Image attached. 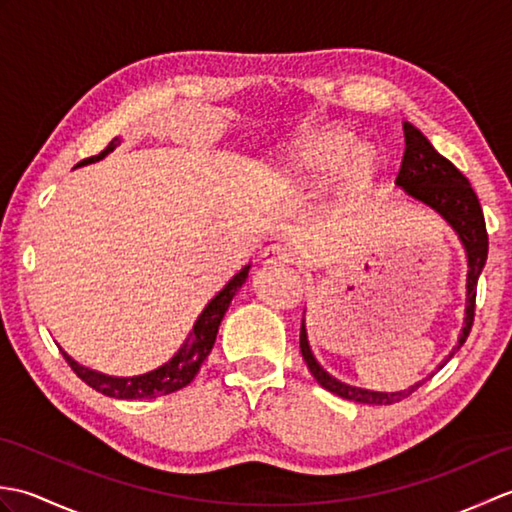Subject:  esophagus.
<instances>
[{
	"label": "esophagus",
	"instance_id": "obj_1",
	"mask_svg": "<svg viewBox=\"0 0 512 512\" xmlns=\"http://www.w3.org/2000/svg\"><path fill=\"white\" fill-rule=\"evenodd\" d=\"M262 257L266 266H288L292 262V253L284 246H268Z\"/></svg>",
	"mask_w": 512,
	"mask_h": 512
}]
</instances>
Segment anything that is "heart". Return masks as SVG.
<instances>
[{"instance_id": "heart-1", "label": "heart", "mask_w": 512, "mask_h": 512, "mask_svg": "<svg viewBox=\"0 0 512 512\" xmlns=\"http://www.w3.org/2000/svg\"><path fill=\"white\" fill-rule=\"evenodd\" d=\"M352 134L343 127H328L306 136L284 158L279 182L292 193H317L330 180V173L343 184H358L374 173L376 154L365 143L350 144Z\"/></svg>"}]
</instances>
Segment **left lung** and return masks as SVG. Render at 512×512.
<instances>
[{"label":"left lung","instance_id":"8db88e82","mask_svg":"<svg viewBox=\"0 0 512 512\" xmlns=\"http://www.w3.org/2000/svg\"><path fill=\"white\" fill-rule=\"evenodd\" d=\"M402 132H405V156H402V165L396 176V184L405 191L411 200L427 206L433 213H438L444 222L451 226V231L458 235L460 244L466 253V266H469V273H466V308H464V328L460 332L458 345L453 347L449 356L438 365L442 369L447 365L449 358L460 350L464 345L466 336L471 332L473 317H475V292H477V279L482 275V268L488 257V235H486V224H484V213L480 200H477L475 191L471 189L469 180L462 176V171L453 165L451 160L438 154L429 138L424 136L418 127L411 123H402ZM299 347L301 356L306 361L310 374L314 380L323 387L332 391V394L341 396L345 400L361 402V405H394V402L411 396L424 380H418L407 389L400 391H374V389H363L341 383L339 378L330 376L325 369L319 365L317 358H314L308 341V330H306V319L301 321V336H299Z\"/></svg>","mask_w":512,"mask_h":512}]
</instances>
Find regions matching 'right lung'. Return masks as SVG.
Instances as JSON below:
<instances>
[{
  "mask_svg": "<svg viewBox=\"0 0 512 512\" xmlns=\"http://www.w3.org/2000/svg\"><path fill=\"white\" fill-rule=\"evenodd\" d=\"M118 145H121V138H114L99 156L85 158L76 167H85V165H92V162L103 160L107 154H112ZM248 270H250V264H246L242 270H239V273L228 281V284L217 292L209 303H206L198 321L193 323V330L180 345V350L171 356V361L162 363L160 367L151 369L147 374H138V376L101 374L96 372V369L79 365L70 354L63 352L65 361H68V365L74 369V374L79 376L83 383H88L92 389H96L103 396L118 398V400L158 398V396L171 394V391L187 387L195 378V374L200 372L204 358L211 354L217 330H220V323L224 319L228 306H231L235 292L246 284Z\"/></svg>",
  "mask_w": 512,
  "mask_h": 512,
  "instance_id": "1",
  "label": "right lung"
}]
</instances>
